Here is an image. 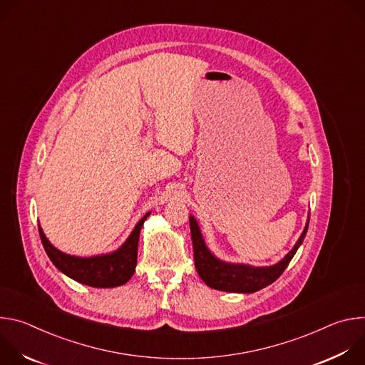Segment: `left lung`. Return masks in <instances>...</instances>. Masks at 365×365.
I'll use <instances>...</instances> for the list:
<instances>
[{
  "instance_id": "obj_1",
  "label": "left lung",
  "mask_w": 365,
  "mask_h": 365,
  "mask_svg": "<svg viewBox=\"0 0 365 365\" xmlns=\"http://www.w3.org/2000/svg\"><path fill=\"white\" fill-rule=\"evenodd\" d=\"M189 224L193 242L195 267L199 277L211 289L234 293H254L276 282L286 270L290 259L293 258V255L296 254L297 248L302 245L306 237L309 220L294 247L286 254L282 262L269 267H252L247 264H234L222 262V259L217 258L210 251V248L206 247L197 222L192 215L189 217Z\"/></svg>"
}]
</instances>
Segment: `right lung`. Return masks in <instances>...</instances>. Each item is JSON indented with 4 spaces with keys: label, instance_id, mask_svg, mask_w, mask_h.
I'll return each mask as SVG.
<instances>
[{
    "label": "right lung",
    "instance_id": "obj_1",
    "mask_svg": "<svg viewBox=\"0 0 365 365\" xmlns=\"http://www.w3.org/2000/svg\"><path fill=\"white\" fill-rule=\"evenodd\" d=\"M148 215L150 212L137 222L130 237L117 251L103 255L75 257L51 245L40 227L38 234L50 262L63 274L91 287H117L125 284L134 274L137 266L138 237Z\"/></svg>",
    "mask_w": 365,
    "mask_h": 365
}]
</instances>
